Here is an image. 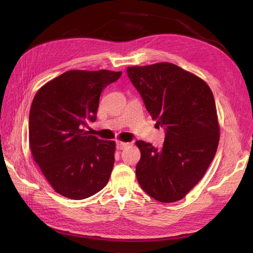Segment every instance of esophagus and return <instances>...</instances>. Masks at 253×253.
Segmentation results:
<instances>
[{
	"instance_id": "34e87169",
	"label": "esophagus",
	"mask_w": 253,
	"mask_h": 253,
	"mask_svg": "<svg viewBox=\"0 0 253 253\" xmlns=\"http://www.w3.org/2000/svg\"><path fill=\"white\" fill-rule=\"evenodd\" d=\"M127 145H128V143L122 142V141H117V143H116V147L118 150H124L126 147H127Z\"/></svg>"
}]
</instances>
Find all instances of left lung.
<instances>
[{
	"instance_id": "1",
	"label": "left lung",
	"mask_w": 253,
	"mask_h": 253,
	"mask_svg": "<svg viewBox=\"0 0 253 253\" xmlns=\"http://www.w3.org/2000/svg\"><path fill=\"white\" fill-rule=\"evenodd\" d=\"M126 73L152 119L166 127L160 149L136 141L141 153L137 180L154 200L177 202L204 177L215 156L219 125L213 94L203 79L169 62L128 66Z\"/></svg>"
}]
</instances>
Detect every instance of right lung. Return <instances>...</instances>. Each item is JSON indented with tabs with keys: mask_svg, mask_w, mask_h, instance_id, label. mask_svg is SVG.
I'll return each mask as SVG.
<instances>
[{
	"mask_svg": "<svg viewBox=\"0 0 253 253\" xmlns=\"http://www.w3.org/2000/svg\"><path fill=\"white\" fill-rule=\"evenodd\" d=\"M121 72L73 70L45 83L29 113V145L36 164L57 193L84 200L108 183L116 143L89 135L99 98Z\"/></svg>",
	"mask_w": 253,
	"mask_h": 253,
	"instance_id": "1",
	"label": "right lung"
}]
</instances>
